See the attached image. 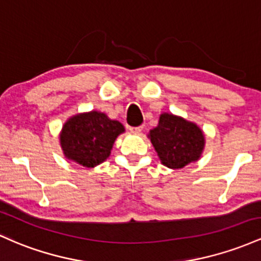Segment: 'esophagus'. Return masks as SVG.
<instances>
[{
    "label": "esophagus",
    "instance_id": "obj_1",
    "mask_svg": "<svg viewBox=\"0 0 261 261\" xmlns=\"http://www.w3.org/2000/svg\"><path fill=\"white\" fill-rule=\"evenodd\" d=\"M129 130L132 132V133L138 134L143 130V125H139V127H129Z\"/></svg>",
    "mask_w": 261,
    "mask_h": 261
}]
</instances>
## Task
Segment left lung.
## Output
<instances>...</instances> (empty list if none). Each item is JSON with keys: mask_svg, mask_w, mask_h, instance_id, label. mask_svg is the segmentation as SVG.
<instances>
[{"mask_svg": "<svg viewBox=\"0 0 261 261\" xmlns=\"http://www.w3.org/2000/svg\"><path fill=\"white\" fill-rule=\"evenodd\" d=\"M163 165L170 169H182L197 162L204 148V134L194 122L162 113L159 123L148 134Z\"/></svg>", "mask_w": 261, "mask_h": 261, "instance_id": "1", "label": "left lung"}]
</instances>
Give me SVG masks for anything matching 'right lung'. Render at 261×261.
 <instances>
[{
	"mask_svg": "<svg viewBox=\"0 0 261 261\" xmlns=\"http://www.w3.org/2000/svg\"><path fill=\"white\" fill-rule=\"evenodd\" d=\"M123 132L121 122L98 111L79 113L64 123L60 145L66 159L95 168L110 156L115 140Z\"/></svg>",
	"mask_w": 261,
	"mask_h": 261,
	"instance_id": "right-lung-1",
	"label": "right lung"
}]
</instances>
